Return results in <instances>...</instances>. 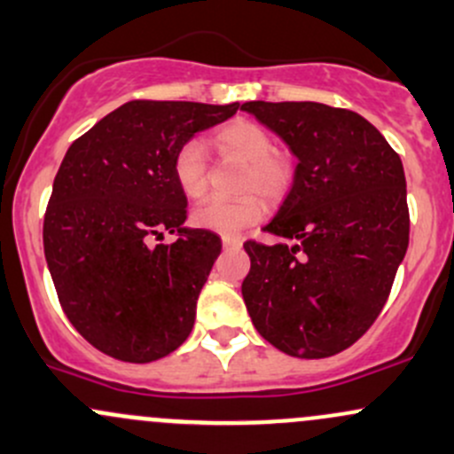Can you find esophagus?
I'll use <instances>...</instances> for the list:
<instances>
[{"label":"esophagus","instance_id":"34e87169","mask_svg":"<svg viewBox=\"0 0 454 454\" xmlns=\"http://www.w3.org/2000/svg\"><path fill=\"white\" fill-rule=\"evenodd\" d=\"M222 243H223V247H241V239H237V237L223 235Z\"/></svg>","mask_w":454,"mask_h":454}]
</instances>
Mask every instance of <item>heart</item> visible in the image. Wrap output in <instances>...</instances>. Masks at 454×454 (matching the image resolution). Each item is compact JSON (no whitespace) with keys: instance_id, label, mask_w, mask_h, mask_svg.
I'll return each mask as SVG.
<instances>
[{"instance_id":"1","label":"heart","mask_w":454,"mask_h":454,"mask_svg":"<svg viewBox=\"0 0 454 454\" xmlns=\"http://www.w3.org/2000/svg\"><path fill=\"white\" fill-rule=\"evenodd\" d=\"M217 151L246 163L239 181V198H207L193 208L196 226L215 231L219 235H237L265 215V200H280L293 183V161L288 154L273 151V139L267 129L252 121H235L213 136ZM174 181L187 198L204 196L208 187L207 153L202 142L193 139L178 148L172 161ZM259 193L256 194L255 192Z\"/></svg>"}]
</instances>
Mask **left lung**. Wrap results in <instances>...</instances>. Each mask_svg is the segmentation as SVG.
I'll list each match as a JSON object with an SVG mask.
<instances>
[{
	"mask_svg": "<svg viewBox=\"0 0 454 454\" xmlns=\"http://www.w3.org/2000/svg\"><path fill=\"white\" fill-rule=\"evenodd\" d=\"M297 157L291 192L247 241L241 284L254 327L293 357H330L380 317L410 246L401 157L360 114L323 103L241 106Z\"/></svg>",
	"mask_w": 454,
	"mask_h": 454,
	"instance_id": "left-lung-1",
	"label": "left lung"
}]
</instances>
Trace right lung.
<instances>
[{"label": "right lung", "instance_id": "right-lung-1", "mask_svg": "<svg viewBox=\"0 0 454 454\" xmlns=\"http://www.w3.org/2000/svg\"><path fill=\"white\" fill-rule=\"evenodd\" d=\"M239 103L129 101L74 139L44 213V258L74 330L122 362L159 360L192 333L222 239L185 226L178 148ZM168 230L179 239L153 247Z\"/></svg>", "mask_w": 454, "mask_h": 454}]
</instances>
